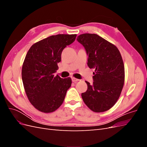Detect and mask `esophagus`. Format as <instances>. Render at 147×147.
<instances>
[{
	"label": "esophagus",
	"instance_id": "esophagus-1",
	"mask_svg": "<svg viewBox=\"0 0 147 147\" xmlns=\"http://www.w3.org/2000/svg\"><path fill=\"white\" fill-rule=\"evenodd\" d=\"M72 80L73 82H77L79 81L80 80H79V79H77V78H74V77H72Z\"/></svg>",
	"mask_w": 147,
	"mask_h": 147
}]
</instances>
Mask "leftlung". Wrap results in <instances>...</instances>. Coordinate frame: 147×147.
I'll return each mask as SVG.
<instances>
[{"label": "left lung", "mask_w": 147, "mask_h": 147, "mask_svg": "<svg viewBox=\"0 0 147 147\" xmlns=\"http://www.w3.org/2000/svg\"><path fill=\"white\" fill-rule=\"evenodd\" d=\"M77 41L84 47L88 56V65L94 69L92 84L88 85L82 99L94 112H104L116 104L124 82V66L117 47L95 34H83Z\"/></svg>", "instance_id": "left-lung-1"}]
</instances>
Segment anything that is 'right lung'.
<instances>
[{
    "instance_id": "add662e5",
    "label": "right lung",
    "mask_w": 147,
    "mask_h": 147,
    "mask_svg": "<svg viewBox=\"0 0 147 147\" xmlns=\"http://www.w3.org/2000/svg\"><path fill=\"white\" fill-rule=\"evenodd\" d=\"M76 37L77 34L51 35L34 43L26 56L21 72L24 90L31 104L42 112L58 109L71 86L70 77L62 78L54 74L58 69L62 51Z\"/></svg>"
}]
</instances>
